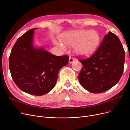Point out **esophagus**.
Returning <instances> with one entry per match:
<instances>
[{"mask_svg":"<svg viewBox=\"0 0 130 130\" xmlns=\"http://www.w3.org/2000/svg\"><path fill=\"white\" fill-rule=\"evenodd\" d=\"M74 61V59L72 57H70V58H69V63H72Z\"/></svg>","mask_w":130,"mask_h":130,"instance_id":"obj_1","label":"esophagus"}]
</instances>
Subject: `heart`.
Segmentation results:
<instances>
[{
	"label": "heart",
	"mask_w": 130,
	"mask_h": 130,
	"mask_svg": "<svg viewBox=\"0 0 130 130\" xmlns=\"http://www.w3.org/2000/svg\"><path fill=\"white\" fill-rule=\"evenodd\" d=\"M101 36L98 31L95 30H77L65 33L61 36L64 44L69 46H74V51L80 57L90 56L98 48ZM54 43L60 49L66 50L64 44L60 42L54 40Z\"/></svg>",
	"instance_id": "heart-1"
}]
</instances>
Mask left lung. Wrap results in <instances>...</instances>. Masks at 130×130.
I'll use <instances>...</instances> for the list:
<instances>
[{
	"label": "left lung",
	"instance_id": "1",
	"mask_svg": "<svg viewBox=\"0 0 130 130\" xmlns=\"http://www.w3.org/2000/svg\"><path fill=\"white\" fill-rule=\"evenodd\" d=\"M79 60L83 66L78 75L81 85L91 93H101L119 82L124 70L125 52L118 37L110 31L90 58Z\"/></svg>",
	"mask_w": 130,
	"mask_h": 130
}]
</instances>
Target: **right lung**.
<instances>
[{
    "label": "right lung",
    "mask_w": 130,
    "mask_h": 130,
    "mask_svg": "<svg viewBox=\"0 0 130 130\" xmlns=\"http://www.w3.org/2000/svg\"><path fill=\"white\" fill-rule=\"evenodd\" d=\"M36 29L28 30L18 38L11 50L9 64L13 80L20 89L41 96L55 86L59 71L67 64L69 57L57 56L42 47H34Z\"/></svg>",
    "instance_id": "obj_1"
}]
</instances>
